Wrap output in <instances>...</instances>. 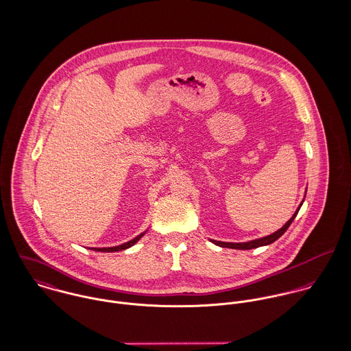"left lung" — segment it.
Masks as SVG:
<instances>
[{
  "label": "left lung",
  "mask_w": 351,
  "mask_h": 351,
  "mask_svg": "<svg viewBox=\"0 0 351 351\" xmlns=\"http://www.w3.org/2000/svg\"><path fill=\"white\" fill-rule=\"evenodd\" d=\"M304 202V200H302ZM302 202L300 204V206L298 208V210L295 212V215L285 223V226L282 228H280L278 231H276L274 234L271 235H267L265 238H261V239H255V241H250V242H246V243H227V242H217V241H212L215 245L220 246V247H228V249H237V250H250V249H256V247H261V246H266V245H270L273 243L274 241H277L281 235H284V232L289 228V226L292 224V221L295 220V217L298 216L299 213V209L302 205Z\"/></svg>",
  "instance_id": "left-lung-1"
}]
</instances>
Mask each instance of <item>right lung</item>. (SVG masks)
<instances>
[{"label":"right lung","instance_id":"add662e5","mask_svg":"<svg viewBox=\"0 0 351 351\" xmlns=\"http://www.w3.org/2000/svg\"><path fill=\"white\" fill-rule=\"evenodd\" d=\"M143 237V234H141L139 237H136L135 239H132V241H130V242H127V243H124V245H120V246H117V247H104V249H92V250L96 251H104V252H113V251H120V250H125V249H128V247H131V246H134L141 238Z\"/></svg>","mask_w":351,"mask_h":351}]
</instances>
